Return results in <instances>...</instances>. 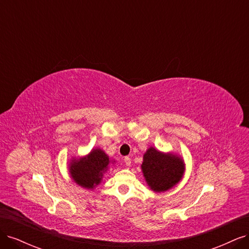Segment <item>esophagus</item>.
<instances>
[{
	"label": "esophagus",
	"mask_w": 249,
	"mask_h": 249,
	"mask_svg": "<svg viewBox=\"0 0 249 249\" xmlns=\"http://www.w3.org/2000/svg\"><path fill=\"white\" fill-rule=\"evenodd\" d=\"M124 163H125L126 166H130V165H131V159H130L129 157H125L124 158Z\"/></svg>",
	"instance_id": "34e87169"
}]
</instances>
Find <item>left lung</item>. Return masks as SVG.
I'll return each instance as SVG.
<instances>
[{
  "mask_svg": "<svg viewBox=\"0 0 249 249\" xmlns=\"http://www.w3.org/2000/svg\"><path fill=\"white\" fill-rule=\"evenodd\" d=\"M186 164L183 157L173 152H161L149 146L143 155L141 171L149 189L166 192L183 179Z\"/></svg>",
  "mask_w": 249,
  "mask_h": 249,
  "instance_id": "left-lung-1",
  "label": "left lung"
}]
</instances>
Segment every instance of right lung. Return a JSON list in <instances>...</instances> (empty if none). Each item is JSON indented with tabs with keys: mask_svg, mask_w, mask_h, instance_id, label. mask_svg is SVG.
<instances>
[{
	"mask_svg": "<svg viewBox=\"0 0 249 249\" xmlns=\"http://www.w3.org/2000/svg\"><path fill=\"white\" fill-rule=\"evenodd\" d=\"M114 164L115 160H112L105 150L94 147L85 156H72L67 168L73 183L92 191L102 183L105 173Z\"/></svg>",
	"mask_w": 249,
	"mask_h": 249,
	"instance_id": "add662e5",
	"label": "right lung"
}]
</instances>
